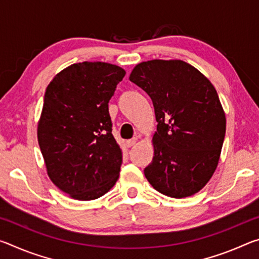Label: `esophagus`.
I'll return each instance as SVG.
<instances>
[{
  "label": "esophagus",
  "mask_w": 259,
  "mask_h": 259,
  "mask_svg": "<svg viewBox=\"0 0 259 259\" xmlns=\"http://www.w3.org/2000/svg\"><path fill=\"white\" fill-rule=\"evenodd\" d=\"M136 142H137V138H133V139H129V140H126V146L128 147H131V146H134L135 144H136Z\"/></svg>",
  "instance_id": "esophagus-1"
}]
</instances>
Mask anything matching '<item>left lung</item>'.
Masks as SVG:
<instances>
[{"instance_id":"8db88e82","label":"left lung","mask_w":259,"mask_h":259,"mask_svg":"<svg viewBox=\"0 0 259 259\" xmlns=\"http://www.w3.org/2000/svg\"><path fill=\"white\" fill-rule=\"evenodd\" d=\"M130 81L152 99L154 156L144 174L157 192L182 199L198 193L217 168L226 119L217 91L183 60L138 64Z\"/></svg>"}]
</instances>
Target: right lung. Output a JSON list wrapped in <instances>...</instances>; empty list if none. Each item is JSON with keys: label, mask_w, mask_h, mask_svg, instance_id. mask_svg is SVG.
I'll return each instance as SVG.
<instances>
[{"label": "right lung", "mask_w": 259, "mask_h": 259, "mask_svg": "<svg viewBox=\"0 0 259 259\" xmlns=\"http://www.w3.org/2000/svg\"><path fill=\"white\" fill-rule=\"evenodd\" d=\"M124 75L116 65L84 61L63 69L47 88L38 145L52 183L73 199H98L119 178L122 153L108 102Z\"/></svg>", "instance_id": "1"}]
</instances>
